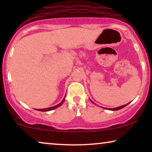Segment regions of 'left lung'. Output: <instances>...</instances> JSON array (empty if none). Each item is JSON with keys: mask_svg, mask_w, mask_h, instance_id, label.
I'll return each mask as SVG.
<instances>
[{"mask_svg": "<svg viewBox=\"0 0 152 152\" xmlns=\"http://www.w3.org/2000/svg\"><path fill=\"white\" fill-rule=\"evenodd\" d=\"M91 100V99H90ZM91 102H92L93 103V104H95L94 102H93L92 101V100H91ZM130 103V102H129ZM129 103H128V104H124V105H122V106H120V107H116V108H113V109H107V108H104V109H108V110H111V111H117V110H120V109H122V108H124V107H125L126 105H128L129 104Z\"/></svg>", "mask_w": 152, "mask_h": 152, "instance_id": "obj_1", "label": "left lung"}]
</instances>
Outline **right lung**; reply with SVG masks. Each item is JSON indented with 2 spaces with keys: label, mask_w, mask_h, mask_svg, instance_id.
Segmentation results:
<instances>
[{
  "label": "right lung",
  "mask_w": 152,
  "mask_h": 152,
  "mask_svg": "<svg viewBox=\"0 0 152 152\" xmlns=\"http://www.w3.org/2000/svg\"><path fill=\"white\" fill-rule=\"evenodd\" d=\"M65 97H66V95H65V97H64V98L63 99V100H62L61 102H60L59 104H58L57 105L54 106V107H49V108H45V109H35V110H37V111H52V110H54V109H57V107H60V106H61L62 104L64 103V100H65Z\"/></svg>",
  "instance_id": "1"
}]
</instances>
